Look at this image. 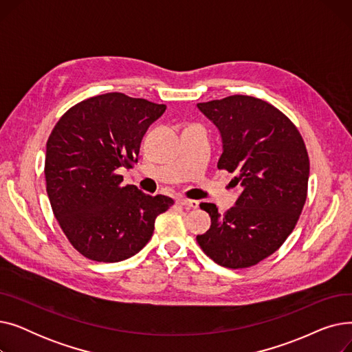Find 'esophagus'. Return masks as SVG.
Masks as SVG:
<instances>
[{
    "mask_svg": "<svg viewBox=\"0 0 352 352\" xmlns=\"http://www.w3.org/2000/svg\"><path fill=\"white\" fill-rule=\"evenodd\" d=\"M177 202H178V204L186 207V208H198V204H199L198 201H195V199H188V198H186V197H179V198L177 199Z\"/></svg>",
    "mask_w": 352,
    "mask_h": 352,
    "instance_id": "esophagus-1",
    "label": "esophagus"
}]
</instances>
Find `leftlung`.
Listing matches in <instances>:
<instances>
[{
  "mask_svg": "<svg viewBox=\"0 0 352 352\" xmlns=\"http://www.w3.org/2000/svg\"><path fill=\"white\" fill-rule=\"evenodd\" d=\"M197 107L223 138L218 170L234 173L243 190L223 215L211 202L199 204L211 227L197 241L218 265L248 268L278 250L297 224L308 190L307 148L292 121L260 98L231 96Z\"/></svg>",
  "mask_w": 352,
  "mask_h": 352,
  "instance_id": "left-lung-1",
  "label": "left lung"
}]
</instances>
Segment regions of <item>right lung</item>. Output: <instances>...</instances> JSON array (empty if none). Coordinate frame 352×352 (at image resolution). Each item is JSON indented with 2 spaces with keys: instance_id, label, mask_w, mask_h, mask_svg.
Wrapping results in <instances>:
<instances>
[{
  "instance_id": "1",
  "label": "right lung",
  "mask_w": 352,
  "mask_h": 352,
  "mask_svg": "<svg viewBox=\"0 0 352 352\" xmlns=\"http://www.w3.org/2000/svg\"><path fill=\"white\" fill-rule=\"evenodd\" d=\"M164 104L122 92L91 97L55 124L47 141L45 181L52 212L88 260L118 263L150 241L155 218L174 199L122 186L120 168L138 161L144 134Z\"/></svg>"
}]
</instances>
